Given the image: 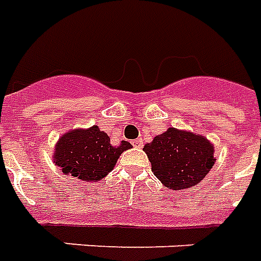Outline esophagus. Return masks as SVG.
<instances>
[{"mask_svg":"<svg viewBox=\"0 0 261 261\" xmlns=\"http://www.w3.org/2000/svg\"><path fill=\"white\" fill-rule=\"evenodd\" d=\"M132 144L136 147V148H142V147H143V142L140 140V139H139V140H133Z\"/></svg>","mask_w":261,"mask_h":261,"instance_id":"34e87169","label":"esophagus"}]
</instances>
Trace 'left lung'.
I'll use <instances>...</instances> for the list:
<instances>
[{"label": "left lung", "mask_w": 261, "mask_h": 261, "mask_svg": "<svg viewBox=\"0 0 261 261\" xmlns=\"http://www.w3.org/2000/svg\"><path fill=\"white\" fill-rule=\"evenodd\" d=\"M143 150L156 179L177 191L197 186L216 162L213 144L206 138L176 128H168Z\"/></svg>", "instance_id": "obj_1"}]
</instances>
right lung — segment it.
<instances>
[{"mask_svg":"<svg viewBox=\"0 0 261 261\" xmlns=\"http://www.w3.org/2000/svg\"><path fill=\"white\" fill-rule=\"evenodd\" d=\"M130 147L125 140L119 146H111L109 135L93 125L64 133L55 147L54 162L66 175L82 181H99L114 169L119 155Z\"/></svg>","mask_w":261,"mask_h":261,"instance_id":"obj_1","label":"right lung"}]
</instances>
